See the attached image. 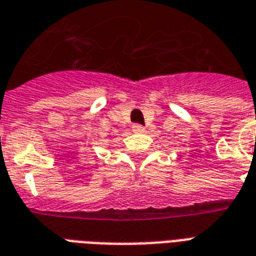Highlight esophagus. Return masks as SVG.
<instances>
[{
	"instance_id": "1",
	"label": "esophagus",
	"mask_w": 256,
	"mask_h": 256,
	"mask_svg": "<svg viewBox=\"0 0 256 256\" xmlns=\"http://www.w3.org/2000/svg\"><path fill=\"white\" fill-rule=\"evenodd\" d=\"M132 128H133L134 133H142V132L145 130V128H142L141 124H133V126H132Z\"/></svg>"
}]
</instances>
